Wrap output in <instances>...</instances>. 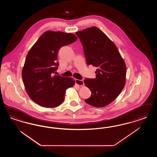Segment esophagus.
Segmentation results:
<instances>
[{
  "label": "esophagus",
  "instance_id": "esophagus-1",
  "mask_svg": "<svg viewBox=\"0 0 157 157\" xmlns=\"http://www.w3.org/2000/svg\"><path fill=\"white\" fill-rule=\"evenodd\" d=\"M75 83L76 85H79V86H82L84 85V82L83 80H79V79H75Z\"/></svg>",
  "mask_w": 157,
  "mask_h": 157
}]
</instances>
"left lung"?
<instances>
[{
    "instance_id": "1",
    "label": "left lung",
    "mask_w": 157,
    "mask_h": 157,
    "mask_svg": "<svg viewBox=\"0 0 157 157\" xmlns=\"http://www.w3.org/2000/svg\"><path fill=\"white\" fill-rule=\"evenodd\" d=\"M82 43L87 65L97 68L96 78L84 80L92 92L85 102L92 106H106L124 87L125 63L116 45L96 27L76 32Z\"/></svg>"
}]
</instances>
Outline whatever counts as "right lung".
Instances as JSON below:
<instances>
[{
  "label": "right lung",
  "instance_id": "right-lung-1",
  "mask_svg": "<svg viewBox=\"0 0 157 157\" xmlns=\"http://www.w3.org/2000/svg\"><path fill=\"white\" fill-rule=\"evenodd\" d=\"M77 40L74 34L47 31L29 51L22 70L25 90L32 101L41 106L52 108L62 104L66 90L75 81L56 74L59 49Z\"/></svg>",
  "mask_w": 157,
  "mask_h": 157
}]
</instances>
